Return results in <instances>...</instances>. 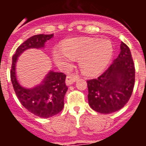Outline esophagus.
<instances>
[{
	"label": "esophagus",
	"instance_id": "obj_1",
	"mask_svg": "<svg viewBox=\"0 0 146 146\" xmlns=\"http://www.w3.org/2000/svg\"><path fill=\"white\" fill-rule=\"evenodd\" d=\"M78 79H79L78 75H68L66 77V83L67 86H69V85L74 83Z\"/></svg>",
	"mask_w": 146,
	"mask_h": 146
}]
</instances>
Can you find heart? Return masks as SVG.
I'll return each instance as SVG.
<instances>
[{
  "label": "heart",
  "mask_w": 146,
  "mask_h": 146,
  "mask_svg": "<svg viewBox=\"0 0 146 146\" xmlns=\"http://www.w3.org/2000/svg\"><path fill=\"white\" fill-rule=\"evenodd\" d=\"M112 42L107 38L81 37L65 40L53 50L55 64L63 69H69L74 58H79L82 72L88 76L101 73L109 65L113 55Z\"/></svg>",
  "instance_id": "heart-1"
}]
</instances>
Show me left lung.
Segmentation results:
<instances>
[{"label": "left lung", "instance_id": "8db88e82", "mask_svg": "<svg viewBox=\"0 0 146 146\" xmlns=\"http://www.w3.org/2000/svg\"><path fill=\"white\" fill-rule=\"evenodd\" d=\"M121 52L97 78L87 80L89 105L100 113L116 112L128 102L133 91L135 68L129 47L121 44Z\"/></svg>", "mask_w": 146, "mask_h": 146}]
</instances>
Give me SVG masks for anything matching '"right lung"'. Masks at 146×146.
Returning <instances> with one entry per match:
<instances>
[{
  "mask_svg": "<svg viewBox=\"0 0 146 146\" xmlns=\"http://www.w3.org/2000/svg\"><path fill=\"white\" fill-rule=\"evenodd\" d=\"M53 34H38L23 42L17 47L12 57L11 80L19 101L24 108L36 116L50 118L60 113L64 105V96L68 87L66 85V74L50 71L40 84L33 88L23 86L18 82L15 66L20 54L29 48H41Z\"/></svg>",
  "mask_w": 146,
  "mask_h": 146,
  "instance_id": "add662e5",
  "label": "right lung"
}]
</instances>
